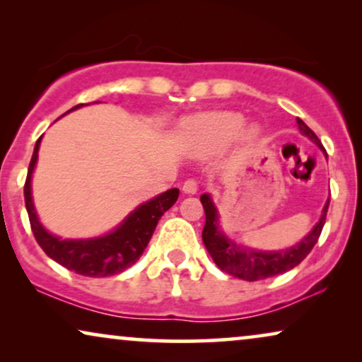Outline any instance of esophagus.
<instances>
[{"instance_id": "1", "label": "esophagus", "mask_w": 362, "mask_h": 362, "mask_svg": "<svg viewBox=\"0 0 362 362\" xmlns=\"http://www.w3.org/2000/svg\"><path fill=\"white\" fill-rule=\"evenodd\" d=\"M182 191H185L186 194H196V192H197V181L192 180V177L186 180L185 182H182Z\"/></svg>"}]
</instances>
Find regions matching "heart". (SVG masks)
Masks as SVG:
<instances>
[{
	"label": "heart",
	"mask_w": 362,
	"mask_h": 362,
	"mask_svg": "<svg viewBox=\"0 0 362 362\" xmlns=\"http://www.w3.org/2000/svg\"><path fill=\"white\" fill-rule=\"evenodd\" d=\"M245 127V118L235 112L204 115L191 125V138L201 146H224L234 141Z\"/></svg>",
	"instance_id": "heart-1"
}]
</instances>
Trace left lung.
I'll return each instance as SVG.
<instances>
[{
  "mask_svg": "<svg viewBox=\"0 0 362 362\" xmlns=\"http://www.w3.org/2000/svg\"><path fill=\"white\" fill-rule=\"evenodd\" d=\"M300 132L310 138L311 141H315L320 148H323L318 136L315 135V132L305 125L303 120L296 118ZM202 207L206 212V224L202 229V242H204L207 252H209L212 260L216 262V265L221 270H224L226 274L234 275L237 279L247 280V281H257L269 279V276L285 274L300 264L306 255L310 254L316 242H318L321 230L326 222V212H328L329 201H326L323 207V214L318 224L313 227V230L310 232L305 239H301L298 244L290 247L285 250H276V252H262L254 250L249 247L237 245L235 242L227 239L224 232L219 229V216H217L216 206L212 204V199L209 194L201 196Z\"/></svg>",
  "mask_w": 362,
  "mask_h": 362,
  "instance_id": "obj_1",
  "label": "left lung"
}]
</instances>
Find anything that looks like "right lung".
<instances>
[{
    "label": "right lung",
    "instance_id": "obj_1",
    "mask_svg": "<svg viewBox=\"0 0 362 362\" xmlns=\"http://www.w3.org/2000/svg\"><path fill=\"white\" fill-rule=\"evenodd\" d=\"M76 105L69 112L82 107ZM67 112V113H69ZM66 115V113H64ZM42 138V136H41ZM41 138L36 141L34 153L29 163L28 177L24 182V201L31 222L33 234L36 237L37 244L46 252L47 257L56 260L57 264L66 267L67 270L76 272L83 276H110L127 270L140 259L143 250L146 249L158 221L161 216L175 204L180 189L173 187L163 194L153 197L151 201L138 206L115 230L110 234L95 237V239H59V237L49 234L37 219L36 209L33 204L31 196V176L37 161V151L41 145Z\"/></svg>",
    "mask_w": 362,
    "mask_h": 362
}]
</instances>
